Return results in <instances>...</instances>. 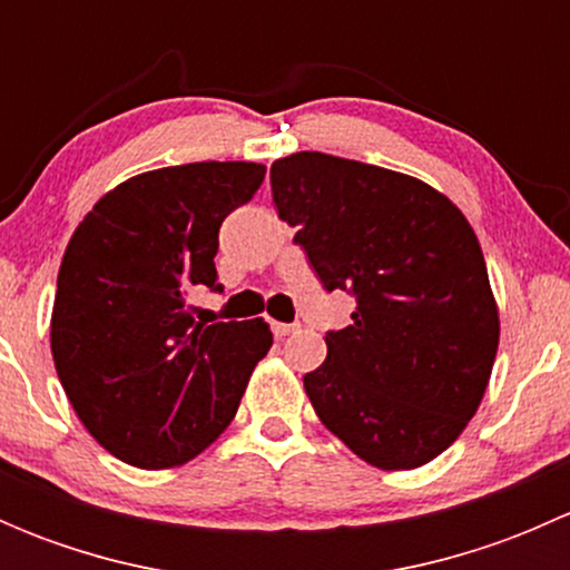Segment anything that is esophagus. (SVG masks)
<instances>
[{
	"label": "esophagus",
	"mask_w": 570,
	"mask_h": 570,
	"mask_svg": "<svg viewBox=\"0 0 570 570\" xmlns=\"http://www.w3.org/2000/svg\"><path fill=\"white\" fill-rule=\"evenodd\" d=\"M269 327H273V333H275V336H278V338L289 336V333L297 331V325H289V322H269Z\"/></svg>",
	"instance_id": "esophagus-1"
}]
</instances>
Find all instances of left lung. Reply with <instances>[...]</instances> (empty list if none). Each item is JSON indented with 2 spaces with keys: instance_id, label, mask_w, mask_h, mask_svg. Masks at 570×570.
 Masks as SVG:
<instances>
[{
  "instance_id": "1",
  "label": "left lung",
  "mask_w": 570,
  "mask_h": 570,
  "mask_svg": "<svg viewBox=\"0 0 570 570\" xmlns=\"http://www.w3.org/2000/svg\"><path fill=\"white\" fill-rule=\"evenodd\" d=\"M269 187L322 286L355 297L303 377L320 422L383 471L430 463L480 407L499 347L474 228L430 184L331 154L275 159Z\"/></svg>"
}]
</instances>
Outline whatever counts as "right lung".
I'll use <instances>...</instances> for the list:
<instances>
[{"label":"right lung","mask_w":570,"mask_h":570,"mask_svg":"<svg viewBox=\"0 0 570 570\" xmlns=\"http://www.w3.org/2000/svg\"><path fill=\"white\" fill-rule=\"evenodd\" d=\"M264 181L256 163H189L126 178L85 215L57 273L55 370L88 433L118 461L174 469L237 416L273 347L264 320H195L217 284V232Z\"/></svg>","instance_id":"add662e5"}]
</instances>
